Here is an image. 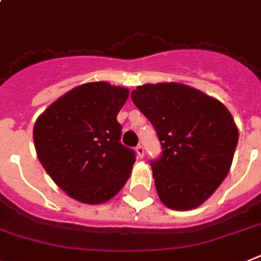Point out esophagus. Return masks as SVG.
I'll return each instance as SVG.
<instances>
[{"label": "esophagus", "instance_id": "1", "mask_svg": "<svg viewBox=\"0 0 261 261\" xmlns=\"http://www.w3.org/2000/svg\"><path fill=\"white\" fill-rule=\"evenodd\" d=\"M136 153H137V157L144 158V154H145V150H144V146L139 145L136 148Z\"/></svg>", "mask_w": 261, "mask_h": 261}]
</instances>
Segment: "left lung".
<instances>
[{
  "mask_svg": "<svg viewBox=\"0 0 261 261\" xmlns=\"http://www.w3.org/2000/svg\"><path fill=\"white\" fill-rule=\"evenodd\" d=\"M130 96L161 142L150 164L161 202L178 211L199 207L230 171L239 140L232 115L215 97L173 82L139 86Z\"/></svg>",
  "mask_w": 261,
  "mask_h": 261,
  "instance_id": "8db88e82",
  "label": "left lung"
}]
</instances>
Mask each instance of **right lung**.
<instances>
[{
	"label": "right lung",
	"instance_id": "add662e5",
	"mask_svg": "<svg viewBox=\"0 0 261 261\" xmlns=\"http://www.w3.org/2000/svg\"><path fill=\"white\" fill-rule=\"evenodd\" d=\"M129 90L107 82L77 86L48 106L33 130L37 157L68 197L104 203L130 177L135 152L121 145L117 113Z\"/></svg>",
	"mask_w": 261,
	"mask_h": 261
}]
</instances>
